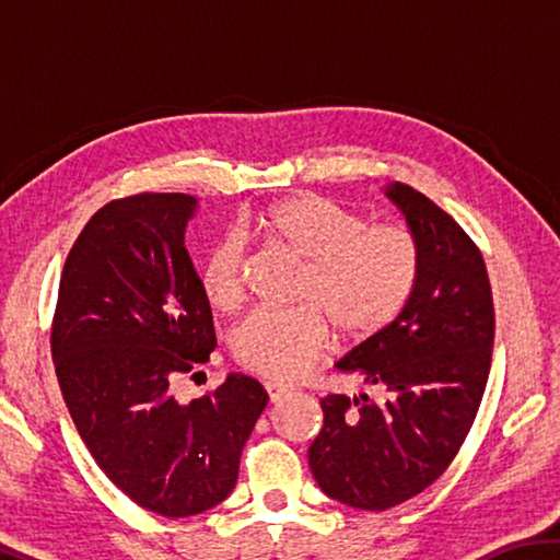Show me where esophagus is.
I'll list each match as a JSON object with an SVG mask.
<instances>
[{"mask_svg":"<svg viewBox=\"0 0 560 560\" xmlns=\"http://www.w3.org/2000/svg\"><path fill=\"white\" fill-rule=\"evenodd\" d=\"M264 390H267V395H269V402H279L283 395H289L291 393V387L289 385H281V383H264Z\"/></svg>","mask_w":560,"mask_h":560,"instance_id":"1","label":"esophagus"}]
</instances>
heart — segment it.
Instances as JSON below:
<instances>
[{"mask_svg":"<svg viewBox=\"0 0 560 560\" xmlns=\"http://www.w3.org/2000/svg\"><path fill=\"white\" fill-rule=\"evenodd\" d=\"M241 242H264L306 267L299 311H257L234 328L236 365L269 381H293L326 353L334 330L346 343L381 338L410 306L422 279V246L405 224H371L365 214L320 195H296L244 217ZM200 289L217 314L246 299L244 252L217 242L200 267Z\"/></svg>","mask_w":560,"mask_h":560,"instance_id":"obj_1","label":"heart"}]
</instances>
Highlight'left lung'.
Masks as SVG:
<instances>
[{"label": "left lung", "mask_w": 560, "mask_h": 560, "mask_svg": "<svg viewBox=\"0 0 560 560\" xmlns=\"http://www.w3.org/2000/svg\"><path fill=\"white\" fill-rule=\"evenodd\" d=\"M387 197L420 240V287L381 338L336 363L385 390V400L324 397V428L308 447L318 487L365 511L402 504L442 477L477 417L494 346V301L479 246L410 185L395 183Z\"/></svg>", "instance_id": "1"}]
</instances>
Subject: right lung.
Here are the masks:
<instances>
[{
    "instance_id": "obj_1",
    "label": "right lung",
    "mask_w": 560,
    "mask_h": 560,
    "mask_svg": "<svg viewBox=\"0 0 560 560\" xmlns=\"http://www.w3.org/2000/svg\"><path fill=\"white\" fill-rule=\"evenodd\" d=\"M195 202L138 192L103 205L66 257L51 320L56 377L91 457L122 494L167 518L232 494L269 402L242 373L189 405L175 397L177 377L217 346L185 249Z\"/></svg>"
}]
</instances>
